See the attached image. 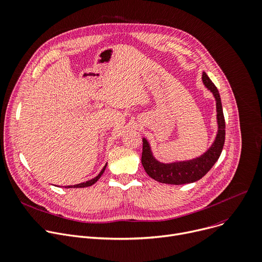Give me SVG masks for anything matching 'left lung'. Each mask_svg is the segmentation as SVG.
<instances>
[{
	"label": "left lung",
	"mask_w": 262,
	"mask_h": 262,
	"mask_svg": "<svg viewBox=\"0 0 262 262\" xmlns=\"http://www.w3.org/2000/svg\"><path fill=\"white\" fill-rule=\"evenodd\" d=\"M202 82L206 89L213 94L216 100L218 130L215 140L210 148L201 156L197 157V158L185 161L163 163L155 158L148 141L143 138L141 162L147 175L156 181L175 185L196 182L201 179L219 159L225 140V121L221 99L217 87L204 72L202 73Z\"/></svg>",
	"instance_id": "left-lung-1"
}]
</instances>
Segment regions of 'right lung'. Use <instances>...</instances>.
I'll return each mask as SVG.
<instances>
[{"instance_id": "obj_1", "label": "right lung", "mask_w": 262, "mask_h": 262, "mask_svg": "<svg viewBox=\"0 0 262 262\" xmlns=\"http://www.w3.org/2000/svg\"><path fill=\"white\" fill-rule=\"evenodd\" d=\"M106 165H107V163L104 165V167L102 168V170L99 172V175L97 176V177H95L94 179H92V180H89V181H86V182H82V183H79V184H75V185H67V186H65L66 188H71V187H74V188H77V187H87V186H91V185H93V184H95L99 179H100V177L103 175V172H104V170H105V168H106Z\"/></svg>"}]
</instances>
